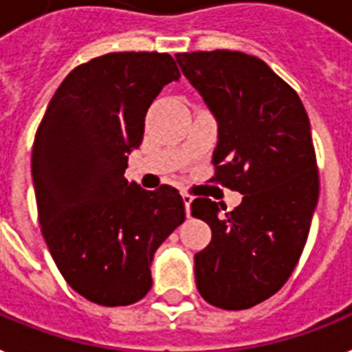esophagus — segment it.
Masks as SVG:
<instances>
[{
	"instance_id": "esophagus-1",
	"label": "esophagus",
	"mask_w": 352,
	"mask_h": 352,
	"mask_svg": "<svg viewBox=\"0 0 352 352\" xmlns=\"http://www.w3.org/2000/svg\"><path fill=\"white\" fill-rule=\"evenodd\" d=\"M182 201H184V208H186V215L190 217V206L193 203L192 195H188V193H182Z\"/></svg>"
}]
</instances>
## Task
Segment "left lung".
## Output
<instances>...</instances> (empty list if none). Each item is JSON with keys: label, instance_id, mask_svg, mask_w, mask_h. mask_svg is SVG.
I'll return each instance as SVG.
<instances>
[{"label": "left lung", "instance_id": "8db88e82", "mask_svg": "<svg viewBox=\"0 0 352 352\" xmlns=\"http://www.w3.org/2000/svg\"><path fill=\"white\" fill-rule=\"evenodd\" d=\"M177 63L217 122L215 181L243 193L237 208L199 197L192 215L212 241L195 254L210 305L241 311L276 294L294 270L320 195L311 122L300 96L256 56L179 52Z\"/></svg>", "mask_w": 352, "mask_h": 352}]
</instances>
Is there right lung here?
I'll return each instance as SVG.
<instances>
[{
	"mask_svg": "<svg viewBox=\"0 0 352 352\" xmlns=\"http://www.w3.org/2000/svg\"><path fill=\"white\" fill-rule=\"evenodd\" d=\"M179 78L166 52L98 56L65 76L36 133L41 234L69 287L98 305L142 300L155 252L186 217L173 186L148 192L124 177L149 106Z\"/></svg>",
	"mask_w": 352,
	"mask_h": 352,
	"instance_id": "1",
	"label": "right lung"
}]
</instances>
